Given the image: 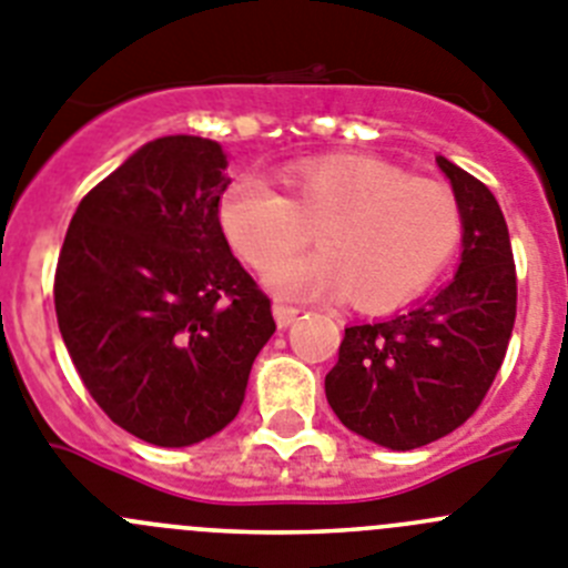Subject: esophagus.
Wrapping results in <instances>:
<instances>
[{"instance_id": "esophagus-1", "label": "esophagus", "mask_w": 568, "mask_h": 568, "mask_svg": "<svg viewBox=\"0 0 568 568\" xmlns=\"http://www.w3.org/2000/svg\"><path fill=\"white\" fill-rule=\"evenodd\" d=\"M296 314H300V308H294V305L274 303V320H277L280 328H288L291 322L296 320Z\"/></svg>"}]
</instances>
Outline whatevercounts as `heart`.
Returning a JSON list of instances; mask_svg holds the SVG:
<instances>
[{
	"mask_svg": "<svg viewBox=\"0 0 568 568\" xmlns=\"http://www.w3.org/2000/svg\"><path fill=\"white\" fill-rule=\"evenodd\" d=\"M288 197L254 175L221 192L217 226L265 285L291 300L351 296L365 311H390L422 294L462 243L464 221L444 183L410 178L365 155L288 166ZM320 225L323 252L286 261ZM284 258L285 264L278 260Z\"/></svg>",
	"mask_w": 568,
	"mask_h": 568,
	"instance_id": "heart-1",
	"label": "heart"
}]
</instances>
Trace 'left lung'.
Returning <instances> with one entry per match:
<instances>
[{
	"label": "left lung",
	"mask_w": 568,
	"mask_h": 568,
	"mask_svg": "<svg viewBox=\"0 0 568 568\" xmlns=\"http://www.w3.org/2000/svg\"><path fill=\"white\" fill-rule=\"evenodd\" d=\"M462 206V263L407 314L351 325L325 376L331 410L347 430L390 449H416L462 427L507 356L518 305L509 229L478 178L438 155Z\"/></svg>",
	"instance_id": "left-lung-1"
}]
</instances>
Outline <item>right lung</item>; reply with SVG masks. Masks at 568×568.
<instances>
[{"label":"right lung","mask_w":568,"mask_h":568,"mask_svg":"<svg viewBox=\"0 0 568 568\" xmlns=\"http://www.w3.org/2000/svg\"><path fill=\"white\" fill-rule=\"evenodd\" d=\"M226 152L155 138L84 195L55 265L61 339L112 422L189 447L237 416L272 300L217 226Z\"/></svg>","instance_id":"obj_1"}]
</instances>
